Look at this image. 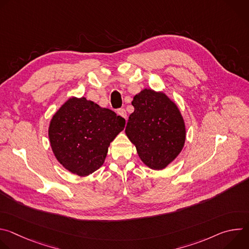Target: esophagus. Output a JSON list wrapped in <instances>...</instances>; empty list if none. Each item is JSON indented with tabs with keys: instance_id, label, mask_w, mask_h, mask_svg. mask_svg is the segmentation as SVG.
Returning <instances> with one entry per match:
<instances>
[{
	"instance_id": "1",
	"label": "esophagus",
	"mask_w": 249,
	"mask_h": 249,
	"mask_svg": "<svg viewBox=\"0 0 249 249\" xmlns=\"http://www.w3.org/2000/svg\"><path fill=\"white\" fill-rule=\"evenodd\" d=\"M117 114L118 115H120L121 117H123V118H127V112H126V110L124 109V108H120V109H118L117 110Z\"/></svg>"
}]
</instances>
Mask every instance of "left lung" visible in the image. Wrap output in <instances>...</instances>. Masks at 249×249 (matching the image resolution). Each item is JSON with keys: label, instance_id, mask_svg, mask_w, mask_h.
Instances as JSON below:
<instances>
[{"label": "left lung", "instance_id": "left-lung-1", "mask_svg": "<svg viewBox=\"0 0 249 249\" xmlns=\"http://www.w3.org/2000/svg\"><path fill=\"white\" fill-rule=\"evenodd\" d=\"M125 133L147 166L165 168L183 149L186 129L177 105L163 92L145 89L132 101Z\"/></svg>", "mask_w": 249, "mask_h": 249}]
</instances>
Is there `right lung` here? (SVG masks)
I'll use <instances>...</instances> for the list:
<instances>
[{"label":"right lung","instance_id":"1","mask_svg":"<svg viewBox=\"0 0 249 249\" xmlns=\"http://www.w3.org/2000/svg\"><path fill=\"white\" fill-rule=\"evenodd\" d=\"M125 119L86 97L69 98L53 115L48 136L57 160L70 172L88 176L104 162Z\"/></svg>","mask_w":249,"mask_h":249}]
</instances>
